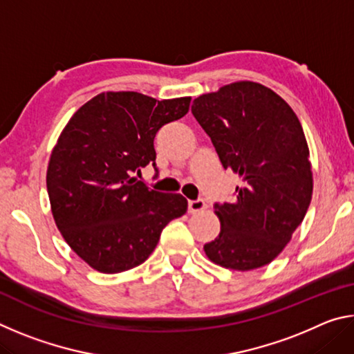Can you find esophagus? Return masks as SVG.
Wrapping results in <instances>:
<instances>
[{
  "mask_svg": "<svg viewBox=\"0 0 354 354\" xmlns=\"http://www.w3.org/2000/svg\"><path fill=\"white\" fill-rule=\"evenodd\" d=\"M203 209H206L205 200L198 198V200H190V201H189V212H190V214H196V212L203 211Z\"/></svg>",
  "mask_w": 354,
  "mask_h": 354,
  "instance_id": "1",
  "label": "esophagus"
}]
</instances>
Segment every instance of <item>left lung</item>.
<instances>
[{
    "mask_svg": "<svg viewBox=\"0 0 354 354\" xmlns=\"http://www.w3.org/2000/svg\"><path fill=\"white\" fill-rule=\"evenodd\" d=\"M192 113L223 169L242 178L234 200L214 205L221 230L205 245L206 256L232 270L267 266L289 243L313 198L301 123L279 95L251 81L201 95Z\"/></svg>",
    "mask_w": 354,
    "mask_h": 354,
    "instance_id": "obj_1",
    "label": "left lung"
}]
</instances>
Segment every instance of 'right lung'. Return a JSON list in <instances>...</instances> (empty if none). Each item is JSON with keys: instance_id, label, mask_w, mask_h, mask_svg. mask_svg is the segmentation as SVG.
<instances>
[{"instance_id": "right-lung-1", "label": "right lung", "mask_w": 354, "mask_h": 354, "mask_svg": "<svg viewBox=\"0 0 354 354\" xmlns=\"http://www.w3.org/2000/svg\"><path fill=\"white\" fill-rule=\"evenodd\" d=\"M190 97L158 101L137 92H106L70 118L53 148L46 189L53 217L71 250L101 273L140 266L160 232L187 211L179 194L134 178L156 173V133L189 112Z\"/></svg>"}]
</instances>
